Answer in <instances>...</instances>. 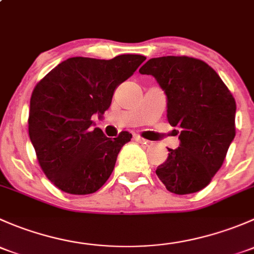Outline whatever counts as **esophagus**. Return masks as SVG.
<instances>
[{"label":"esophagus","mask_w":254,"mask_h":254,"mask_svg":"<svg viewBox=\"0 0 254 254\" xmlns=\"http://www.w3.org/2000/svg\"><path fill=\"white\" fill-rule=\"evenodd\" d=\"M134 140L136 142H140V143H147L148 142L147 140L143 139V137H141V136H140V135H137V134L134 135Z\"/></svg>","instance_id":"1"}]
</instances>
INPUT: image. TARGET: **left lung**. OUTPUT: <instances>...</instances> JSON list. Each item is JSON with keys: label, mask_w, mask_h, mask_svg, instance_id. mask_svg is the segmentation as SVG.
<instances>
[{"label": "left lung", "mask_w": 254, "mask_h": 254, "mask_svg": "<svg viewBox=\"0 0 254 254\" xmlns=\"http://www.w3.org/2000/svg\"><path fill=\"white\" fill-rule=\"evenodd\" d=\"M139 71L157 79L167 96L168 123L181 129V145L168 148L156 175L171 193H196L220 170L236 135L234 96L214 68L195 58H153Z\"/></svg>", "instance_id": "left-lung-1"}]
</instances>
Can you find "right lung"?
Here are the masks:
<instances>
[{"label": "right lung", "instance_id": "right-lung-1", "mask_svg": "<svg viewBox=\"0 0 254 254\" xmlns=\"http://www.w3.org/2000/svg\"><path fill=\"white\" fill-rule=\"evenodd\" d=\"M145 60L129 54L111 60L71 58L34 87L28 131L39 166L59 189L86 195L111 177L120 148L132 135L122 131L109 139L98 127L92 129V115L109 108L117 86Z\"/></svg>", "mask_w": 254, "mask_h": 254}]
</instances>
